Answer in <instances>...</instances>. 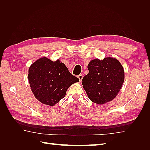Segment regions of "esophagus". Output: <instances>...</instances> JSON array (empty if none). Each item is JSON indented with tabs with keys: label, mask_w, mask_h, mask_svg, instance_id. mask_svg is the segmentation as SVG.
Returning a JSON list of instances; mask_svg holds the SVG:
<instances>
[{
	"label": "esophagus",
	"mask_w": 150,
	"mask_h": 150,
	"mask_svg": "<svg viewBox=\"0 0 150 150\" xmlns=\"http://www.w3.org/2000/svg\"><path fill=\"white\" fill-rule=\"evenodd\" d=\"M78 78L79 79V81H80V82H81V81H82L83 78V76L82 74H79V75H78Z\"/></svg>",
	"instance_id": "obj_1"
}]
</instances>
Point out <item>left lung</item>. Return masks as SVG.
I'll list each match as a JSON object with an SVG mask.
<instances>
[{"instance_id": "1", "label": "left lung", "mask_w": 150, "mask_h": 150, "mask_svg": "<svg viewBox=\"0 0 150 150\" xmlns=\"http://www.w3.org/2000/svg\"><path fill=\"white\" fill-rule=\"evenodd\" d=\"M89 73L82 84L91 101L103 104L117 96L125 79L123 67L116 59L108 57L103 60L95 59L88 65Z\"/></svg>"}]
</instances>
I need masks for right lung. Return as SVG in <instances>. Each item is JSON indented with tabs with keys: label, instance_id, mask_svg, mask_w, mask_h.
Segmentation results:
<instances>
[{
	"label": "right lung",
	"instance_id": "obj_1",
	"mask_svg": "<svg viewBox=\"0 0 150 150\" xmlns=\"http://www.w3.org/2000/svg\"><path fill=\"white\" fill-rule=\"evenodd\" d=\"M28 79L35 98L43 104L54 106L64 98L70 86L79 82L64 63L42 57L31 64Z\"/></svg>",
	"mask_w": 150,
	"mask_h": 150
}]
</instances>
